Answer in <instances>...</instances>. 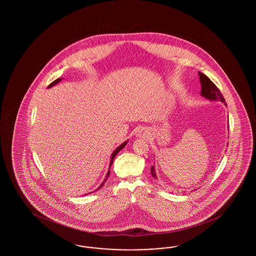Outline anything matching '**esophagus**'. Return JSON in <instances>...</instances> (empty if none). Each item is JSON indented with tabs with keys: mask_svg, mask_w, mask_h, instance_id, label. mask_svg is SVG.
<instances>
[{
	"mask_svg": "<svg viewBox=\"0 0 256 256\" xmlns=\"http://www.w3.org/2000/svg\"><path fill=\"white\" fill-rule=\"evenodd\" d=\"M142 132V134H141V136H142V137H144V138L146 137V135H148V132H146V130H144V132Z\"/></svg>",
	"mask_w": 256,
	"mask_h": 256,
	"instance_id": "34e87169",
	"label": "esophagus"
}]
</instances>
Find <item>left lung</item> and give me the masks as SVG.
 I'll use <instances>...</instances> for the list:
<instances>
[{"mask_svg": "<svg viewBox=\"0 0 256 256\" xmlns=\"http://www.w3.org/2000/svg\"><path fill=\"white\" fill-rule=\"evenodd\" d=\"M198 76H200V86H202V91H200L202 96L210 100H220L226 106V100L222 96V94L220 93L219 88L215 86L204 74L198 72ZM150 172H152V176H154V178L158 180L156 169L154 166H152V168H150Z\"/></svg>", "mask_w": 256, "mask_h": 256, "instance_id": "1", "label": "left lung"}]
</instances>
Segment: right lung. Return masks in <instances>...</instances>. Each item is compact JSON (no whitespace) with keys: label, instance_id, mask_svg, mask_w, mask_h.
<instances>
[{"label":"right lung","instance_id":"add662e5","mask_svg":"<svg viewBox=\"0 0 256 256\" xmlns=\"http://www.w3.org/2000/svg\"><path fill=\"white\" fill-rule=\"evenodd\" d=\"M61 80L62 78H58V80H56L54 82H52L50 84L49 86H48V88H50V87H52V86H56V84H58L60 82H61ZM126 143H128V141H126V142H124L122 143V145L121 146H118L114 152H113V154H112V156H111V160H110V169H108V174H106V178H104V182H102V184L98 187L97 189L95 190V191H98V190H100L102 186H104V184L106 183V180H108V178L110 176V167H111V165H112V163H113V160H114V158H115V156H117V154L122 150V148H124V146L126 145ZM86 195H87V194H86Z\"/></svg>","mask_w":256,"mask_h":256}]
</instances>
